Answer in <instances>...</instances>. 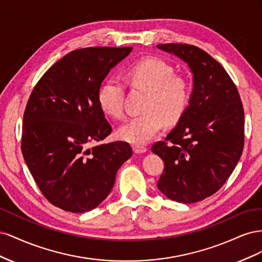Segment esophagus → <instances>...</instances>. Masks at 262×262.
<instances>
[{"mask_svg": "<svg viewBox=\"0 0 262 262\" xmlns=\"http://www.w3.org/2000/svg\"><path fill=\"white\" fill-rule=\"evenodd\" d=\"M132 149L136 154H142L146 152V147L141 146V145H132Z\"/></svg>", "mask_w": 262, "mask_h": 262, "instance_id": "esophagus-1", "label": "esophagus"}]
</instances>
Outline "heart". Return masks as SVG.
<instances>
[{"label": "heart", "mask_w": 262, "mask_h": 262, "mask_svg": "<svg viewBox=\"0 0 262 262\" xmlns=\"http://www.w3.org/2000/svg\"><path fill=\"white\" fill-rule=\"evenodd\" d=\"M125 78L133 89L147 92L142 112L118 129V138L134 145L146 144L160 132L164 123L176 124L185 116L191 85L186 77L175 74V70L161 59L147 57L134 62L125 70ZM97 101L102 114L114 118L123 117V86L110 77L101 84Z\"/></svg>", "instance_id": "heart-1"}]
</instances>
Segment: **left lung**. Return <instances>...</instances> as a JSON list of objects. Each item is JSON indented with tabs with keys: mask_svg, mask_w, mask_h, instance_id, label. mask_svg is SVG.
<instances>
[{
	"mask_svg": "<svg viewBox=\"0 0 262 262\" xmlns=\"http://www.w3.org/2000/svg\"><path fill=\"white\" fill-rule=\"evenodd\" d=\"M156 47L184 60L193 74L185 116L165 141L152 146L165 165L157 187L170 200L194 203L215 193L238 163L244 108L232 78L209 53L187 43Z\"/></svg>",
	"mask_w": 262,
	"mask_h": 262,
	"instance_id": "left-lung-1",
	"label": "left lung"
}]
</instances>
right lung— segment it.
Returning <instances> with one entry per match:
<instances>
[{"mask_svg":"<svg viewBox=\"0 0 262 262\" xmlns=\"http://www.w3.org/2000/svg\"><path fill=\"white\" fill-rule=\"evenodd\" d=\"M132 47L71 51L34 87L24 113L21 152L50 203L72 213L104 201L120 166L132 156L126 142L94 145L112 133L97 94L109 71Z\"/></svg>","mask_w":262,"mask_h":262,"instance_id":"right-lung-1","label":"right lung"}]
</instances>
